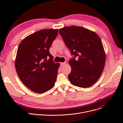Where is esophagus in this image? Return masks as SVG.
<instances>
[{
	"label": "esophagus",
	"instance_id": "34e87169",
	"mask_svg": "<svg viewBox=\"0 0 123 123\" xmlns=\"http://www.w3.org/2000/svg\"><path fill=\"white\" fill-rule=\"evenodd\" d=\"M66 62H63V63H60V66H63L64 65H65V64H66Z\"/></svg>",
	"mask_w": 123,
	"mask_h": 123
}]
</instances>
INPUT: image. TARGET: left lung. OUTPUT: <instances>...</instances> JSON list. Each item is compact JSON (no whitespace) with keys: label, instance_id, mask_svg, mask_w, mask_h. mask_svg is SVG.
<instances>
[{"label":"left lung","instance_id":"1","mask_svg":"<svg viewBox=\"0 0 123 123\" xmlns=\"http://www.w3.org/2000/svg\"><path fill=\"white\" fill-rule=\"evenodd\" d=\"M59 32L74 58L69 61L72 71L68 75L73 85L90 87L101 76L106 62L102 41L94 31L84 27H65ZM77 57L78 59L75 60Z\"/></svg>","mask_w":123,"mask_h":123}]
</instances>
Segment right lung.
I'll list each match as a JSON object with an SVG mask.
<instances>
[{
	"mask_svg": "<svg viewBox=\"0 0 123 123\" xmlns=\"http://www.w3.org/2000/svg\"><path fill=\"white\" fill-rule=\"evenodd\" d=\"M58 32V29H43L34 32L23 39L17 49L16 73L23 84L34 92L44 93L55 85L60 64L54 62L49 49Z\"/></svg>",
	"mask_w": 123,
	"mask_h": 123,
	"instance_id": "add662e5",
	"label": "right lung"
}]
</instances>
